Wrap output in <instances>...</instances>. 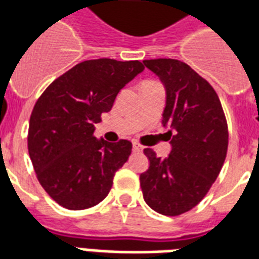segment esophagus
Listing matches in <instances>:
<instances>
[{
    "instance_id": "esophagus-1",
    "label": "esophagus",
    "mask_w": 259,
    "mask_h": 259,
    "mask_svg": "<svg viewBox=\"0 0 259 259\" xmlns=\"http://www.w3.org/2000/svg\"><path fill=\"white\" fill-rule=\"evenodd\" d=\"M132 150H134V151H135V152H140V151H142V150H143V147H142V146H140L139 143H136V142H134V144H132Z\"/></svg>"
}]
</instances>
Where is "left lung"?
I'll return each mask as SVG.
<instances>
[{"label": "left lung", "mask_w": 259, "mask_h": 259, "mask_svg": "<svg viewBox=\"0 0 259 259\" xmlns=\"http://www.w3.org/2000/svg\"><path fill=\"white\" fill-rule=\"evenodd\" d=\"M144 66L166 89L162 124L169 125L171 151L165 159L144 148L150 166L140 174L144 201L158 213L178 216L205 197L227 155L228 127L215 89L177 59H150Z\"/></svg>", "instance_id": "left-lung-1"}]
</instances>
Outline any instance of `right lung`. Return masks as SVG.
Listing matches in <instances>:
<instances>
[{
    "instance_id": "1",
    "label": "right lung",
    "mask_w": 259,
    "mask_h": 259,
    "mask_svg": "<svg viewBox=\"0 0 259 259\" xmlns=\"http://www.w3.org/2000/svg\"><path fill=\"white\" fill-rule=\"evenodd\" d=\"M144 70L139 61L93 59L62 74L36 101L28 152L48 196L67 209H86L107 197L132 143L96 139L94 124L120 90Z\"/></svg>"
}]
</instances>
